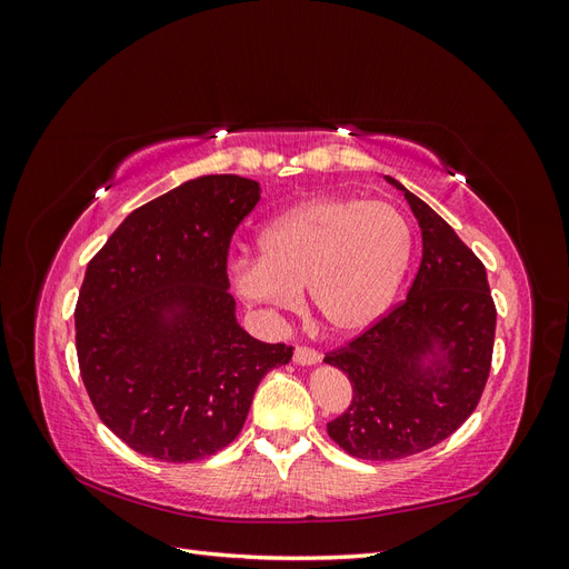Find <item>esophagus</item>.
<instances>
[{
	"label": "esophagus",
	"mask_w": 569,
	"mask_h": 569,
	"mask_svg": "<svg viewBox=\"0 0 569 569\" xmlns=\"http://www.w3.org/2000/svg\"><path fill=\"white\" fill-rule=\"evenodd\" d=\"M320 360V353L311 347H297L295 349V363L299 366H316Z\"/></svg>",
	"instance_id": "1"
}]
</instances>
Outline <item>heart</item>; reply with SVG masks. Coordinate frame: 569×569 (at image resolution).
<instances>
[{"instance_id":"heart-1","label":"heart","mask_w":569,"mask_h":569,"mask_svg":"<svg viewBox=\"0 0 569 569\" xmlns=\"http://www.w3.org/2000/svg\"><path fill=\"white\" fill-rule=\"evenodd\" d=\"M261 258H237V295L289 311L299 291L335 335H358L380 320L408 261L410 230L382 201L318 197L274 218L258 237Z\"/></svg>"}]
</instances>
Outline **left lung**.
I'll use <instances>...</instances> for the list:
<instances>
[{
  "label": "left lung",
  "instance_id": "obj_1",
  "mask_svg": "<svg viewBox=\"0 0 569 569\" xmlns=\"http://www.w3.org/2000/svg\"><path fill=\"white\" fill-rule=\"evenodd\" d=\"M385 178L422 230L418 274L406 301L325 356L353 387L327 435L363 460H399L449 439L481 399L496 335L485 263L437 211Z\"/></svg>",
  "mask_w": 569,
  "mask_h": 569
}]
</instances>
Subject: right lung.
I'll list each match as a JSON object with an SVG mask.
<instances>
[{
  "label": "right lung",
  "mask_w": 569,
  "mask_h": 569,
  "mask_svg": "<svg viewBox=\"0 0 569 569\" xmlns=\"http://www.w3.org/2000/svg\"><path fill=\"white\" fill-rule=\"evenodd\" d=\"M261 199L256 180L201 176L134 209L88 263L76 349L90 401L132 451L203 460L242 432L266 372L291 347L234 318L230 239Z\"/></svg>",
  "instance_id": "obj_1"
}]
</instances>
